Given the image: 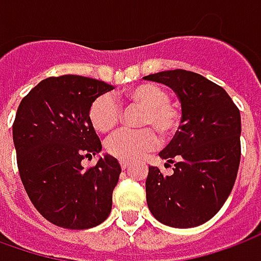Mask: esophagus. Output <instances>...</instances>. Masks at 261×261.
I'll list each match as a JSON object with an SVG mask.
<instances>
[{"label": "esophagus", "mask_w": 261, "mask_h": 261, "mask_svg": "<svg viewBox=\"0 0 261 261\" xmlns=\"http://www.w3.org/2000/svg\"><path fill=\"white\" fill-rule=\"evenodd\" d=\"M121 168H122L123 171L128 170V168H129V164H128V163H121Z\"/></svg>", "instance_id": "1"}]
</instances>
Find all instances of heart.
<instances>
[{
	"mask_svg": "<svg viewBox=\"0 0 261 261\" xmlns=\"http://www.w3.org/2000/svg\"><path fill=\"white\" fill-rule=\"evenodd\" d=\"M125 101L144 108L140 130H119L106 140V150L112 157L133 163L159 146V136L167 140L178 132L180 112L170 102V93L154 83H142L125 93ZM121 110L111 94H102L91 102L89 118L97 132L107 133L119 122Z\"/></svg>",
	"mask_w": 261,
	"mask_h": 261,
	"instance_id": "heart-1",
	"label": "heart"
}]
</instances>
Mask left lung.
I'll return each instance as SVG.
<instances>
[{
	"label": "left lung",
	"mask_w": 261,
	"mask_h": 261,
	"mask_svg": "<svg viewBox=\"0 0 261 261\" xmlns=\"http://www.w3.org/2000/svg\"><path fill=\"white\" fill-rule=\"evenodd\" d=\"M174 90L182 108L179 132L160 157L174 174L149 167L147 206L155 220L193 228L216 216L231 193L241 161V114L222 87L184 69L144 76Z\"/></svg>",
	"instance_id": "left-lung-1"
}]
</instances>
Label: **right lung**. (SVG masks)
Instances as JSON below:
<instances>
[{"label":"right lung","instance_id":"add662e5","mask_svg":"<svg viewBox=\"0 0 261 261\" xmlns=\"http://www.w3.org/2000/svg\"><path fill=\"white\" fill-rule=\"evenodd\" d=\"M114 86L79 75L47 77L20 101L12 126L24 191L45 220L87 229L107 220L121 165L110 154L85 170L82 160L101 151L89 118L91 102Z\"/></svg>","mask_w":261,"mask_h":261}]
</instances>
